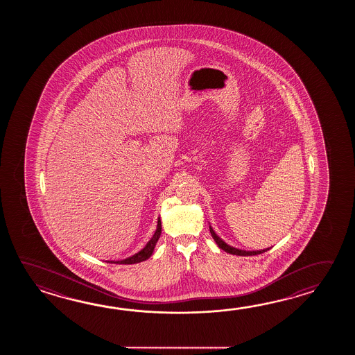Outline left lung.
<instances>
[{
  "mask_svg": "<svg viewBox=\"0 0 355 355\" xmlns=\"http://www.w3.org/2000/svg\"><path fill=\"white\" fill-rule=\"evenodd\" d=\"M209 231H211V237L213 240L216 241V243L218 245L219 249L226 251L228 254H232V255H239V257H252V255H259V254H263L265 251H268L269 249L265 250H257V251H245V250L236 249L232 248L230 245H227L226 242L223 241L220 237L217 236V234L213 231V228L209 226Z\"/></svg>",
  "mask_w": 355,
  "mask_h": 355,
  "instance_id": "1",
  "label": "left lung"
}]
</instances>
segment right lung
Returning <instances> with one entry per match:
<instances>
[{
	"instance_id": "obj_1",
	"label": "right lung",
	"mask_w": 355,
	"mask_h": 355,
	"mask_svg": "<svg viewBox=\"0 0 355 355\" xmlns=\"http://www.w3.org/2000/svg\"><path fill=\"white\" fill-rule=\"evenodd\" d=\"M161 228H162L161 227V219L159 218V220H157V228L155 231V234L152 236L151 240L147 242V245L144 246V249L138 251L133 257H127L124 260H118V261H107V263H114V264H137V263H141V261L147 260L148 257H151L155 246H156V243L159 241V236H161Z\"/></svg>"
}]
</instances>
